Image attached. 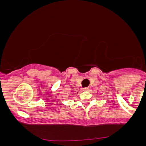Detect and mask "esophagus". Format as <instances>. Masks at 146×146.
<instances>
[{
  "instance_id": "obj_1",
  "label": "esophagus",
  "mask_w": 146,
  "mask_h": 146,
  "mask_svg": "<svg viewBox=\"0 0 146 146\" xmlns=\"http://www.w3.org/2000/svg\"><path fill=\"white\" fill-rule=\"evenodd\" d=\"M83 90H84V91H87V90H89V88H88V87H85V88H83Z\"/></svg>"
}]
</instances>
